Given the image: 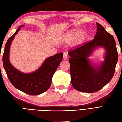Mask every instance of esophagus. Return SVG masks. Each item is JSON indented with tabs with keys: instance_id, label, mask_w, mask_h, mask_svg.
Listing matches in <instances>:
<instances>
[{
	"instance_id": "esophagus-1",
	"label": "esophagus",
	"mask_w": 122,
	"mask_h": 122,
	"mask_svg": "<svg viewBox=\"0 0 122 122\" xmlns=\"http://www.w3.org/2000/svg\"><path fill=\"white\" fill-rule=\"evenodd\" d=\"M67 58H68V54L66 52H65L64 53V55H63V59H67Z\"/></svg>"
}]
</instances>
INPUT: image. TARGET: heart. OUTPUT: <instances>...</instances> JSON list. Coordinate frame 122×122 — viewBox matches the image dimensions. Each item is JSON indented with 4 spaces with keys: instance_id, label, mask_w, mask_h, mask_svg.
<instances>
[{
    "instance_id": "obj_1",
    "label": "heart",
    "mask_w": 122,
    "mask_h": 122,
    "mask_svg": "<svg viewBox=\"0 0 122 122\" xmlns=\"http://www.w3.org/2000/svg\"><path fill=\"white\" fill-rule=\"evenodd\" d=\"M82 33V30H79V29H76V30H74L72 31H71L70 33L67 35L66 39V41L68 42H70L75 41L76 39H77L81 35ZM87 37L88 35L87 34H82L78 40V43H82L83 42H84V41L86 40Z\"/></svg>"
}]
</instances>
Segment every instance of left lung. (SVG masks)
<instances>
[{
  "label": "left lung",
  "instance_id": "1",
  "mask_svg": "<svg viewBox=\"0 0 122 122\" xmlns=\"http://www.w3.org/2000/svg\"><path fill=\"white\" fill-rule=\"evenodd\" d=\"M94 39L76 48L69 50L71 81L76 90L85 93H95L100 90L111 81L114 74L118 59L117 46L113 36L98 23ZM97 46L106 50L105 61L100 67L91 66L87 57Z\"/></svg>",
  "mask_w": 122,
  "mask_h": 122
}]
</instances>
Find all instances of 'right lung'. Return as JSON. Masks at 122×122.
Here are the masks:
<instances>
[{"instance_id":"obj_1","label":"right lung","mask_w":122,"mask_h":122,"mask_svg":"<svg viewBox=\"0 0 122 122\" xmlns=\"http://www.w3.org/2000/svg\"><path fill=\"white\" fill-rule=\"evenodd\" d=\"M20 26L15 32L8 39L2 57L4 69L11 84L18 90L30 95H38L50 88L52 76L63 57V53H57L46 58L40 68L31 73H24L16 69L9 59L10 46L14 36L17 34Z\"/></svg>"}]
</instances>
